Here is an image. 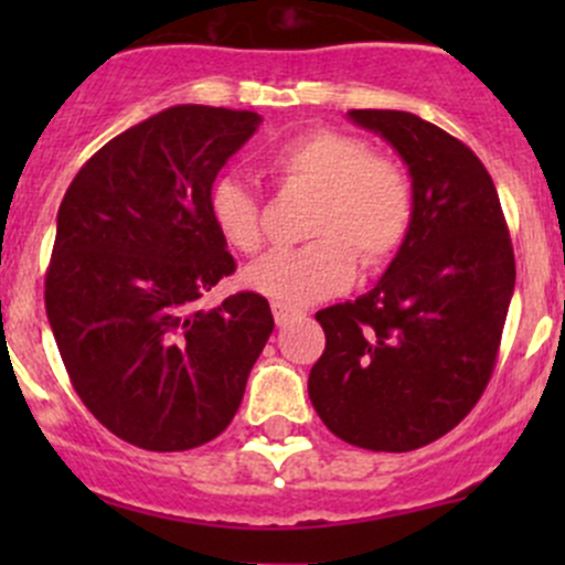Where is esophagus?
<instances>
[{
    "mask_svg": "<svg viewBox=\"0 0 565 565\" xmlns=\"http://www.w3.org/2000/svg\"><path fill=\"white\" fill-rule=\"evenodd\" d=\"M273 317H276V324H278V328H284V324L292 322V319L298 317V315H295V311H289V309H284V306H276V303H273Z\"/></svg>",
    "mask_w": 565,
    "mask_h": 565,
    "instance_id": "obj_1",
    "label": "esophagus"
}]
</instances>
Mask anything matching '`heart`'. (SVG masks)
Wrapping results in <instances>:
<instances>
[{
  "mask_svg": "<svg viewBox=\"0 0 565 565\" xmlns=\"http://www.w3.org/2000/svg\"><path fill=\"white\" fill-rule=\"evenodd\" d=\"M267 172L284 188L315 193L300 248H278L243 270V287L284 309H303L344 292L358 270H377L404 246L415 215L407 169L372 150L366 139L317 128L270 152ZM213 230L226 248L262 246V210L248 185L221 177L207 193Z\"/></svg>",
  "mask_w": 565,
  "mask_h": 565,
  "instance_id": "b5f03b06",
  "label": "heart"
}]
</instances>
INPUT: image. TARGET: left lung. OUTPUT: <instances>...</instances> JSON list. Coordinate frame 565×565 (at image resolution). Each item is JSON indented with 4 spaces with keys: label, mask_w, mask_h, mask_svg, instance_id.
Here are the masks:
<instances>
[{
    "label": "left lung",
    "mask_w": 565,
    "mask_h": 565,
    "mask_svg": "<svg viewBox=\"0 0 565 565\" xmlns=\"http://www.w3.org/2000/svg\"><path fill=\"white\" fill-rule=\"evenodd\" d=\"M407 163L409 235L372 292L317 311L324 352L309 398L322 424L369 451L448 435L492 377L516 265L498 191L476 152L409 111L352 108Z\"/></svg>",
    "instance_id": "left-lung-1"
}]
</instances>
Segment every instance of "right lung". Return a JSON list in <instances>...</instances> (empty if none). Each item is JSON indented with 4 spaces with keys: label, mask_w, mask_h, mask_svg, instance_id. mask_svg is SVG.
I'll return each instance as SVG.
<instances>
[{
    "label": "right lung",
    "mask_w": 565,
    "mask_h": 565,
    "mask_svg": "<svg viewBox=\"0 0 565 565\" xmlns=\"http://www.w3.org/2000/svg\"><path fill=\"white\" fill-rule=\"evenodd\" d=\"M259 122L235 108H167L100 147L56 213L45 315L62 363L89 413L145 451L218 437L273 333L256 292L196 306L235 273L207 193Z\"/></svg>",
    "instance_id": "1"
}]
</instances>
